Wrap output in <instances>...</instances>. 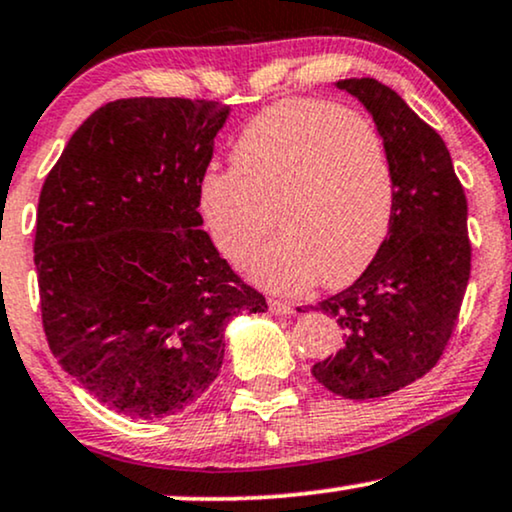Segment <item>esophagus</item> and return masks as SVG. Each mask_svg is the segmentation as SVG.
Listing matches in <instances>:
<instances>
[{
  "label": "esophagus",
  "instance_id": "1",
  "mask_svg": "<svg viewBox=\"0 0 512 512\" xmlns=\"http://www.w3.org/2000/svg\"><path fill=\"white\" fill-rule=\"evenodd\" d=\"M269 312L276 316H290L295 314V304H290L286 300H269Z\"/></svg>",
  "mask_w": 512,
  "mask_h": 512
}]
</instances>
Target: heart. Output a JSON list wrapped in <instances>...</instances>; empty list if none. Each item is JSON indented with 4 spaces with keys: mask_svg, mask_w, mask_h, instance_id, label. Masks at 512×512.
Returning a JSON list of instances; mask_svg holds the SVG:
<instances>
[{
    "mask_svg": "<svg viewBox=\"0 0 512 512\" xmlns=\"http://www.w3.org/2000/svg\"><path fill=\"white\" fill-rule=\"evenodd\" d=\"M231 167L200 177V215L217 250L241 262L275 212L282 234L245 260L264 288L295 295L319 278L345 286L385 241L392 163L364 113L319 99L278 101L238 134Z\"/></svg>",
    "mask_w": 512,
    "mask_h": 512,
    "instance_id": "1",
    "label": "heart"
}]
</instances>
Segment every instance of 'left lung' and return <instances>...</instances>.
<instances>
[{
	"label": "left lung",
	"mask_w": 512,
	"mask_h": 512,
	"mask_svg": "<svg viewBox=\"0 0 512 512\" xmlns=\"http://www.w3.org/2000/svg\"><path fill=\"white\" fill-rule=\"evenodd\" d=\"M383 132L394 198L387 238L352 286L319 302L345 347L312 366L345 399H378L435 368L449 345L470 278L468 200L442 137L373 77L335 82Z\"/></svg>",
	"instance_id": "left-lung-1"
}]
</instances>
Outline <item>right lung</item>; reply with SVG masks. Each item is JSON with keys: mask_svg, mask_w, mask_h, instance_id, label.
Returning a JSON list of instances; mask_svg holds the SVG:
<instances>
[{"mask_svg": "<svg viewBox=\"0 0 512 512\" xmlns=\"http://www.w3.org/2000/svg\"><path fill=\"white\" fill-rule=\"evenodd\" d=\"M229 111L205 99L111 101L44 179V335L63 371L125 416L193 404L222 368L226 321L267 309L200 229L198 184Z\"/></svg>", "mask_w": 512, "mask_h": 512, "instance_id": "1", "label": "right lung"}]
</instances>
